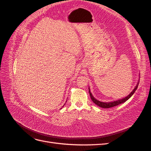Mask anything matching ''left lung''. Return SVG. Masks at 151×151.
<instances>
[{
    "instance_id": "left-lung-1",
    "label": "left lung",
    "mask_w": 151,
    "mask_h": 151,
    "mask_svg": "<svg viewBox=\"0 0 151 151\" xmlns=\"http://www.w3.org/2000/svg\"><path fill=\"white\" fill-rule=\"evenodd\" d=\"M139 84V81L137 83V84L136 87L134 88V89L132 91V92L130 93V94H129V95L127 96V97L123 98L122 99H119V100H117V101H114L113 102H109V103H104V102H101L98 101V100L96 99L92 95V94H91V91H90V89L89 88V95L91 96V99H92V101H93V103H94L98 105V106H100L101 108H112V107H114V106H117V105L120 104H122V103H125L127 100L129 99L132 95L134 94V93H135V91L137 90V87H138V85Z\"/></svg>"
}]
</instances>
